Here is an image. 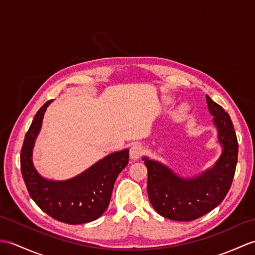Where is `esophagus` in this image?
Listing matches in <instances>:
<instances>
[{"mask_svg":"<svg viewBox=\"0 0 255 255\" xmlns=\"http://www.w3.org/2000/svg\"><path fill=\"white\" fill-rule=\"evenodd\" d=\"M142 154H143V146L141 144H133L130 147V157L132 159H138Z\"/></svg>","mask_w":255,"mask_h":255,"instance_id":"esophagus-1","label":"esophagus"}]
</instances>
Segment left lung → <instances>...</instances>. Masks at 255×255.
<instances>
[{
	"mask_svg": "<svg viewBox=\"0 0 255 255\" xmlns=\"http://www.w3.org/2000/svg\"><path fill=\"white\" fill-rule=\"evenodd\" d=\"M210 113L214 116L221 157L212 168L198 177L185 179L163 164L143 157L147 168V195L159 215L177 222H191L214 210L228 193L238 161V140L228 113L206 96Z\"/></svg>",
	"mask_w": 255,
	"mask_h": 255,
	"instance_id": "left-lung-1",
	"label": "left lung"
}]
</instances>
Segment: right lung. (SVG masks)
I'll return each mask as SVG.
<instances>
[{"mask_svg":"<svg viewBox=\"0 0 255 255\" xmlns=\"http://www.w3.org/2000/svg\"><path fill=\"white\" fill-rule=\"evenodd\" d=\"M51 102L37 112L25 135L20 151L23 181L35 204L54 220L70 225L92 222L108 209L117 176L128 164L129 150L112 153L73 179L54 181L41 177L33 167L32 147Z\"/></svg>","mask_w":255,"mask_h":255,"instance_id":"add662e5","label":"right lung"}]
</instances>
